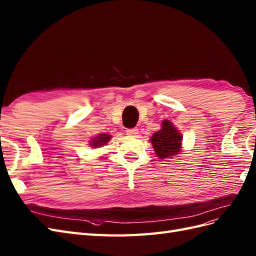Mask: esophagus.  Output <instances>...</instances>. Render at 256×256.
Returning a JSON list of instances; mask_svg holds the SVG:
<instances>
[{"label": "esophagus", "instance_id": "esophagus-1", "mask_svg": "<svg viewBox=\"0 0 256 256\" xmlns=\"http://www.w3.org/2000/svg\"><path fill=\"white\" fill-rule=\"evenodd\" d=\"M126 134H127L128 136H136V134H138V129H136V128L127 129V130H126Z\"/></svg>", "mask_w": 256, "mask_h": 256}]
</instances>
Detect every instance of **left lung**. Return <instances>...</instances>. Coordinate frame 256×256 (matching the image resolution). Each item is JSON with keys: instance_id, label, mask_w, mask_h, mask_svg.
Masks as SVG:
<instances>
[{"instance_id": "left-lung-1", "label": "left lung", "mask_w": 256, "mask_h": 256, "mask_svg": "<svg viewBox=\"0 0 256 256\" xmlns=\"http://www.w3.org/2000/svg\"><path fill=\"white\" fill-rule=\"evenodd\" d=\"M150 141L156 155L164 160L178 153V150H181L182 138L178 130L169 120H164L162 129L153 134Z\"/></svg>"}]
</instances>
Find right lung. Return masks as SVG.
I'll use <instances>...</instances> for the list:
<instances>
[{
	"label": "right lung",
	"mask_w": 256,
	"mask_h": 256,
	"mask_svg": "<svg viewBox=\"0 0 256 256\" xmlns=\"http://www.w3.org/2000/svg\"><path fill=\"white\" fill-rule=\"evenodd\" d=\"M110 139H111V136L102 134H99L94 138V141H92V145L94 148H98V146H100V145L108 143L110 141Z\"/></svg>",
	"instance_id": "add662e5"
}]
</instances>
